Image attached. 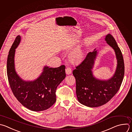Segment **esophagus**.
<instances>
[{
	"label": "esophagus",
	"mask_w": 132,
	"mask_h": 132,
	"mask_svg": "<svg viewBox=\"0 0 132 132\" xmlns=\"http://www.w3.org/2000/svg\"><path fill=\"white\" fill-rule=\"evenodd\" d=\"M65 71H66V73L67 75H69V74H70V73H71V71H72L71 68H70V67H67V68H66Z\"/></svg>",
	"instance_id": "1"
}]
</instances>
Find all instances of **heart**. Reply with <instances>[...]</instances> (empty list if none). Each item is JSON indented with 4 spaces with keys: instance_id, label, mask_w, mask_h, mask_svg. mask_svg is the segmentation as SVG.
<instances>
[{
    "instance_id": "heart-1",
    "label": "heart",
    "mask_w": 132,
    "mask_h": 132,
    "mask_svg": "<svg viewBox=\"0 0 132 132\" xmlns=\"http://www.w3.org/2000/svg\"><path fill=\"white\" fill-rule=\"evenodd\" d=\"M82 55L83 53L81 49L80 48H78L70 53L69 57L72 62H78L82 59Z\"/></svg>"
}]
</instances>
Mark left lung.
<instances>
[{
	"label": "left lung",
	"mask_w": 132,
	"mask_h": 132,
	"mask_svg": "<svg viewBox=\"0 0 132 132\" xmlns=\"http://www.w3.org/2000/svg\"><path fill=\"white\" fill-rule=\"evenodd\" d=\"M105 40L114 49L117 59V69L111 79L100 80L93 76L91 69L97 55L95 49L87 53L72 72L76 79L78 100L87 107H97L108 102L120 89L124 77V64L120 49L111 35L108 34Z\"/></svg>",
	"instance_id": "obj_1"
}]
</instances>
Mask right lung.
<instances>
[{"instance_id": "obj_1", "label": "right lung", "mask_w": 132, "mask_h": 132, "mask_svg": "<svg viewBox=\"0 0 132 132\" xmlns=\"http://www.w3.org/2000/svg\"><path fill=\"white\" fill-rule=\"evenodd\" d=\"M21 40L18 36L9 51L7 59V76L11 89L18 101L34 111L46 110L56 102V90L66 77L65 66L57 68L45 66L41 75L34 81H25L14 68V54Z\"/></svg>"}]
</instances>
